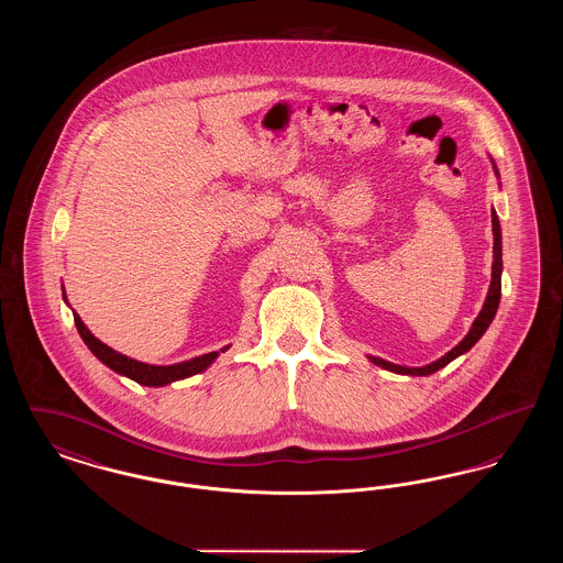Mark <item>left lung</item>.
Listing matches in <instances>:
<instances>
[{"label": "left lung", "mask_w": 563, "mask_h": 563, "mask_svg": "<svg viewBox=\"0 0 563 563\" xmlns=\"http://www.w3.org/2000/svg\"><path fill=\"white\" fill-rule=\"evenodd\" d=\"M494 173H496V177H500V175H498L496 164H494ZM492 232H494V264H492V283H489V291H487V297H485V303H483L482 312H479V317H477L475 322H473V327H471V331L466 333V338H464L455 349L450 350L448 354H443L441 358H437L434 363L424 365V367H402V365L388 363V361H384V358L369 356V361H372L374 365L382 367V369H388V372H393V374L430 375L434 374V372H439L441 367H445L448 363H452V361L457 358L460 354L468 352V350L473 349V346L482 340V335L487 331L489 322L494 321V317H496V310H498V303H500V294H503V234H500V221H498V214H496V211H492Z\"/></svg>", "instance_id": "obj_1"}]
</instances>
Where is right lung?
<instances>
[{
	"instance_id": "1",
	"label": "right lung",
	"mask_w": 563,
	"mask_h": 563,
	"mask_svg": "<svg viewBox=\"0 0 563 563\" xmlns=\"http://www.w3.org/2000/svg\"><path fill=\"white\" fill-rule=\"evenodd\" d=\"M63 299H65V287H63ZM67 301V299H65ZM74 321L78 327V333H80L84 344L90 349V352L103 363L108 365L109 369H113L115 374L126 375L134 379L136 384H143V386H166L170 382H177V379H184L189 375L200 374L205 372L214 358L219 356V352H209V354H202V356H196V358H189L184 363H175V365H147V363H141V361H134L129 358L126 354H120L118 350L109 349L108 344H103L101 340H97L88 327L81 322L78 312H74ZM225 349H221V352H225Z\"/></svg>"
}]
</instances>
